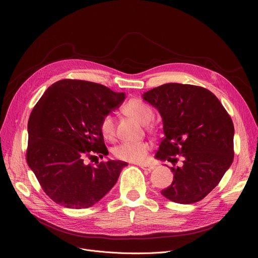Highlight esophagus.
Masks as SVG:
<instances>
[{
  "label": "esophagus",
  "mask_w": 258,
  "mask_h": 258,
  "mask_svg": "<svg viewBox=\"0 0 258 258\" xmlns=\"http://www.w3.org/2000/svg\"><path fill=\"white\" fill-rule=\"evenodd\" d=\"M143 170H146V171H151L154 169V166L153 165H148V164H140L139 165Z\"/></svg>",
  "instance_id": "34e87169"
}]
</instances>
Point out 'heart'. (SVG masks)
<instances>
[{
	"instance_id": "b5f03b06",
	"label": "heart",
	"mask_w": 258,
	"mask_h": 258,
	"mask_svg": "<svg viewBox=\"0 0 258 258\" xmlns=\"http://www.w3.org/2000/svg\"><path fill=\"white\" fill-rule=\"evenodd\" d=\"M125 113L137 120L142 124H147L154 119L153 108L147 103L133 99L130 100L124 106ZM99 128L102 136L105 139H113L115 136V119L111 114L104 115L99 123ZM148 152H150V145L144 142H122L114 148V155L116 158L134 162V163H141L147 159Z\"/></svg>"
}]
</instances>
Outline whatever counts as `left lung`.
Returning a JSON list of instances; mask_svg holds the SVG:
<instances>
[{
    "label": "left lung",
    "instance_id": "left-lung-1",
    "mask_svg": "<svg viewBox=\"0 0 258 258\" xmlns=\"http://www.w3.org/2000/svg\"><path fill=\"white\" fill-rule=\"evenodd\" d=\"M143 100L156 107L163 121L164 138L156 158L177 161L172 183L161 191L179 204L204 199L220 183L233 162L234 126L215 95L205 88L165 84L145 92Z\"/></svg>",
    "mask_w": 258,
    "mask_h": 258
}]
</instances>
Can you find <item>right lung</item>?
Segmentation results:
<instances>
[{"instance_id":"right-lung-1","label":"right lung","mask_w":258,"mask_h":258,"mask_svg":"<svg viewBox=\"0 0 258 258\" xmlns=\"http://www.w3.org/2000/svg\"><path fill=\"white\" fill-rule=\"evenodd\" d=\"M125 99L102 85L62 79L49 87L28 121L27 163L46 195L57 204L88 208L116 184L126 162L86 164L95 154L107 156L99 128L101 118Z\"/></svg>"}]
</instances>
